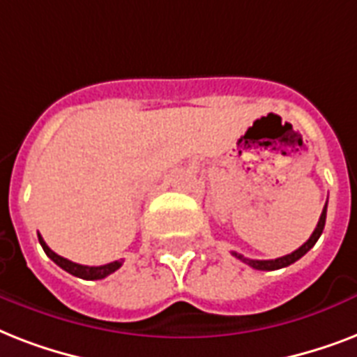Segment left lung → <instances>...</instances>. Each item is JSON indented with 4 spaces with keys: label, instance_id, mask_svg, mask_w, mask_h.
Masks as SVG:
<instances>
[{
    "label": "left lung",
    "instance_id": "obj_1",
    "mask_svg": "<svg viewBox=\"0 0 357 357\" xmlns=\"http://www.w3.org/2000/svg\"><path fill=\"white\" fill-rule=\"evenodd\" d=\"M326 207H328V204L324 206V209H322L321 218H319V224H317L315 231L311 234V237L307 238V241H305V243L302 244L298 250H294L293 254L283 255V257H278V259H248V257H244V255L237 254V252H234V255L237 257V259L243 261V263H246V265L252 266V268H255V271H278V268L289 266L291 263L298 261L302 255L307 254V252H310V250L315 246V243L319 241V237L322 235L324 224H326Z\"/></svg>",
    "mask_w": 357,
    "mask_h": 357
}]
</instances>
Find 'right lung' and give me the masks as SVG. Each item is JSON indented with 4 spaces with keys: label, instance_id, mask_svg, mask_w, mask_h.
I'll return each mask as SVG.
<instances>
[{
    "label": "right lung",
    "instance_id": "right-lung-1",
    "mask_svg": "<svg viewBox=\"0 0 357 357\" xmlns=\"http://www.w3.org/2000/svg\"><path fill=\"white\" fill-rule=\"evenodd\" d=\"M38 243L40 246L44 248L46 255L53 263H57L63 271L70 272L72 276H77L81 280H103L105 276L109 274H113L114 271H119L120 266H122V261H113V263H107V265H102V266H86V265H79V263H74V261L66 259V257H61L59 254H55L46 243H44V238L42 235L38 234Z\"/></svg>",
    "mask_w": 357,
    "mask_h": 357
}]
</instances>
